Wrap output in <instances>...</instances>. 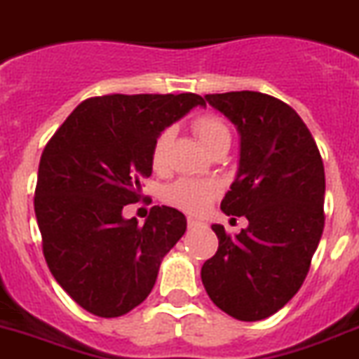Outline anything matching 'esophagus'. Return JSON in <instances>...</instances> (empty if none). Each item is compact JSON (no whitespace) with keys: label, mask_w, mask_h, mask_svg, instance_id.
<instances>
[{"label":"esophagus","mask_w":359,"mask_h":359,"mask_svg":"<svg viewBox=\"0 0 359 359\" xmlns=\"http://www.w3.org/2000/svg\"><path fill=\"white\" fill-rule=\"evenodd\" d=\"M203 223H201L199 219H194V217H188V226L189 229H197V226H201Z\"/></svg>","instance_id":"obj_1"}]
</instances>
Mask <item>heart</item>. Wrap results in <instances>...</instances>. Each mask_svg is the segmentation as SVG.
Segmentation results:
<instances>
[{
	"mask_svg": "<svg viewBox=\"0 0 359 359\" xmlns=\"http://www.w3.org/2000/svg\"><path fill=\"white\" fill-rule=\"evenodd\" d=\"M191 129L199 142L205 145L210 153L217 147L230 145L229 125L215 114H203L191 121ZM173 130L165 129L156 136L151 149V168L154 171H164L168 164V151H170ZM221 188L214 180L197 179H179L168 188L165 199L175 208H180L188 214H201L210 206V203L219 195Z\"/></svg>",
	"mask_w": 359,
	"mask_h": 359,
	"instance_id": "obj_1",
	"label": "heart"
}]
</instances>
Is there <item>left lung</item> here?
Instances as JSON below:
<instances>
[{"label": "left lung", "mask_w": 359, "mask_h": 359, "mask_svg": "<svg viewBox=\"0 0 359 359\" xmlns=\"http://www.w3.org/2000/svg\"><path fill=\"white\" fill-rule=\"evenodd\" d=\"M241 134L238 177L221 203L245 215L238 236L212 225L219 247L201 269L205 290L238 321L273 316L301 290L325 229V165L301 116L260 92L208 94Z\"/></svg>", "instance_id": "left-lung-1"}]
</instances>
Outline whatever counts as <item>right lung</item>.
I'll use <instances>...</instances> for the list:
<instances>
[{"instance_id":"1","label":"right lung","mask_w":359,"mask_h":359,"mask_svg":"<svg viewBox=\"0 0 359 359\" xmlns=\"http://www.w3.org/2000/svg\"><path fill=\"white\" fill-rule=\"evenodd\" d=\"M206 104L197 94H110L69 114L40 156L34 214L55 280L81 308L119 317L147 299L186 217L153 206L144 225L121 210L142 199L156 136Z\"/></svg>"}]
</instances>
